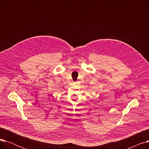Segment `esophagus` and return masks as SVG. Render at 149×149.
<instances>
[{
  "label": "esophagus",
  "instance_id": "obj_1",
  "mask_svg": "<svg viewBox=\"0 0 149 149\" xmlns=\"http://www.w3.org/2000/svg\"><path fill=\"white\" fill-rule=\"evenodd\" d=\"M74 84H77V82H74Z\"/></svg>",
  "mask_w": 149,
  "mask_h": 149
}]
</instances>
